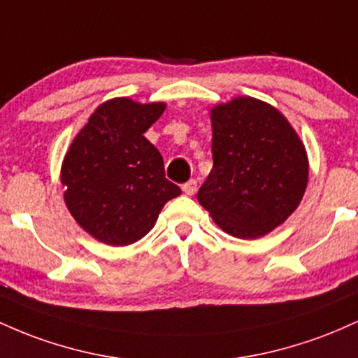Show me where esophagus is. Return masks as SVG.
Segmentation results:
<instances>
[{"mask_svg": "<svg viewBox=\"0 0 358 358\" xmlns=\"http://www.w3.org/2000/svg\"><path fill=\"white\" fill-rule=\"evenodd\" d=\"M196 189H198V182H196L194 179L187 180L186 184H182V191H184V194L192 196V194H194V192H196Z\"/></svg>", "mask_w": 358, "mask_h": 358, "instance_id": "obj_1", "label": "esophagus"}]
</instances>
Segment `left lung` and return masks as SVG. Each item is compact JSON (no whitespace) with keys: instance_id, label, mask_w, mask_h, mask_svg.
I'll return each mask as SVG.
<instances>
[{"instance_id":"1","label":"left lung","mask_w":358,"mask_h":358,"mask_svg":"<svg viewBox=\"0 0 358 358\" xmlns=\"http://www.w3.org/2000/svg\"><path fill=\"white\" fill-rule=\"evenodd\" d=\"M213 169L198 201L223 231L259 238L282 224L303 199L304 143L277 108L250 96L211 108Z\"/></svg>"}]
</instances>
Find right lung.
<instances>
[{"label":"right lung","mask_w":358,"mask_h":358,"mask_svg":"<svg viewBox=\"0 0 358 358\" xmlns=\"http://www.w3.org/2000/svg\"><path fill=\"white\" fill-rule=\"evenodd\" d=\"M164 110L166 103L108 99L72 140L60 167L64 201L92 238L113 247L138 242L164 204L180 194L166 179L160 152L143 136Z\"/></svg>","instance_id":"add662e5"}]
</instances>
